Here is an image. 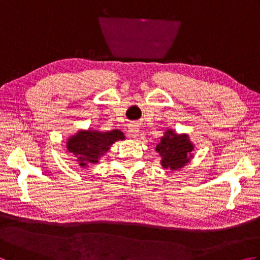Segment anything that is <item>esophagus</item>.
I'll return each mask as SVG.
<instances>
[{"label": "esophagus", "instance_id": "1", "mask_svg": "<svg viewBox=\"0 0 260 260\" xmlns=\"http://www.w3.org/2000/svg\"><path fill=\"white\" fill-rule=\"evenodd\" d=\"M128 135L133 139H137L140 136V128L139 125L136 124H129L128 126Z\"/></svg>", "mask_w": 260, "mask_h": 260}]
</instances>
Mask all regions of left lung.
<instances>
[{
  "label": "left lung",
  "mask_w": 260,
  "mask_h": 260,
  "mask_svg": "<svg viewBox=\"0 0 260 260\" xmlns=\"http://www.w3.org/2000/svg\"><path fill=\"white\" fill-rule=\"evenodd\" d=\"M194 144L185 133H176L174 129L168 128L159 139L155 146V151L161 156L163 169L172 171L180 170L191 161L193 157Z\"/></svg>",
  "instance_id": "1"
}]
</instances>
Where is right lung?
Here are the masks:
<instances>
[{
  "instance_id": "1",
  "label": "right lung",
  "mask_w": 260,
  "mask_h": 260,
  "mask_svg": "<svg viewBox=\"0 0 260 260\" xmlns=\"http://www.w3.org/2000/svg\"><path fill=\"white\" fill-rule=\"evenodd\" d=\"M123 140H125L123 132L118 129L108 132L79 129L68 137L66 147L76 157L77 164L84 169L98 163L115 142Z\"/></svg>"
}]
</instances>
